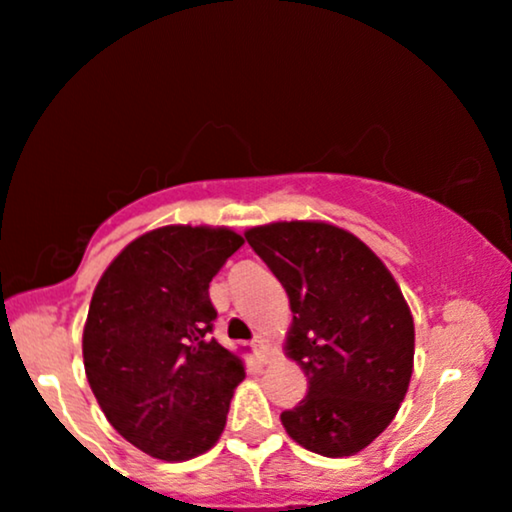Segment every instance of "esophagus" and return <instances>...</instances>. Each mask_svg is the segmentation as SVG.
Wrapping results in <instances>:
<instances>
[{"label":"esophagus","instance_id":"obj_1","mask_svg":"<svg viewBox=\"0 0 512 512\" xmlns=\"http://www.w3.org/2000/svg\"><path fill=\"white\" fill-rule=\"evenodd\" d=\"M252 346H255L257 358H260V360H267V356H269V346L264 344V339H262V337H255V342H252Z\"/></svg>","mask_w":512,"mask_h":512}]
</instances>
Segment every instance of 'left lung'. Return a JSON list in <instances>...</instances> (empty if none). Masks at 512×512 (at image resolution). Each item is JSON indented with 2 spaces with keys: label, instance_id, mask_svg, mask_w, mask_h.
Masks as SVG:
<instances>
[{
  "label": "left lung",
  "instance_id": "left-lung-1",
  "mask_svg": "<svg viewBox=\"0 0 512 512\" xmlns=\"http://www.w3.org/2000/svg\"><path fill=\"white\" fill-rule=\"evenodd\" d=\"M288 292L285 351L309 391L281 414L309 452L351 456L384 433L414 367V320L403 292L358 236L327 222H274L245 231Z\"/></svg>",
  "mask_w": 512,
  "mask_h": 512
}]
</instances>
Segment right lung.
<instances>
[{
  "label": "right lung",
  "mask_w": 512,
  "mask_h": 512,
  "mask_svg": "<svg viewBox=\"0 0 512 512\" xmlns=\"http://www.w3.org/2000/svg\"><path fill=\"white\" fill-rule=\"evenodd\" d=\"M243 245L227 227L170 224L114 257L84 325V367L119 435L161 461L220 440L243 360L217 344L210 281Z\"/></svg>",
  "instance_id": "obj_1"
}]
</instances>
